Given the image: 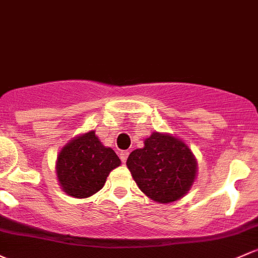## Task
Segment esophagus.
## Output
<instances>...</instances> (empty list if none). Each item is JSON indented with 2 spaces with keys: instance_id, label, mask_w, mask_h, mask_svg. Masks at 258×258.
I'll use <instances>...</instances> for the list:
<instances>
[{
  "instance_id": "1",
  "label": "esophagus",
  "mask_w": 258,
  "mask_h": 258,
  "mask_svg": "<svg viewBox=\"0 0 258 258\" xmlns=\"http://www.w3.org/2000/svg\"><path fill=\"white\" fill-rule=\"evenodd\" d=\"M128 154H130L128 151H121L120 157H121V161L123 162V163L127 161V158H128Z\"/></svg>"
}]
</instances>
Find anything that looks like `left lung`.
Masks as SVG:
<instances>
[{"instance_id": "8db88e82", "label": "left lung", "mask_w": 258, "mask_h": 258, "mask_svg": "<svg viewBox=\"0 0 258 258\" xmlns=\"http://www.w3.org/2000/svg\"><path fill=\"white\" fill-rule=\"evenodd\" d=\"M126 164L138 188L162 204L183 198L197 177V159L190 148L161 132L146 138L145 147L131 152Z\"/></svg>"}]
</instances>
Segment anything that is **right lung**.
Returning a JSON list of instances; mask_svg holds the SVG:
<instances>
[{
    "mask_svg": "<svg viewBox=\"0 0 258 258\" xmlns=\"http://www.w3.org/2000/svg\"><path fill=\"white\" fill-rule=\"evenodd\" d=\"M120 164L115 151L105 147L95 131H89L64 146L55 170L63 191L74 198H89L104 186L111 170Z\"/></svg>",
    "mask_w": 258,
    "mask_h": 258,
    "instance_id": "obj_1",
    "label": "right lung"
}]
</instances>
